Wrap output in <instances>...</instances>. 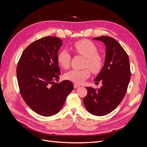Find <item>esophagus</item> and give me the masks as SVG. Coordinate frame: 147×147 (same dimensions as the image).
I'll return each instance as SVG.
<instances>
[{
  "instance_id": "obj_1",
  "label": "esophagus",
  "mask_w": 147,
  "mask_h": 147,
  "mask_svg": "<svg viewBox=\"0 0 147 147\" xmlns=\"http://www.w3.org/2000/svg\"><path fill=\"white\" fill-rule=\"evenodd\" d=\"M79 87H80V85L79 84H74V88H78Z\"/></svg>"
}]
</instances>
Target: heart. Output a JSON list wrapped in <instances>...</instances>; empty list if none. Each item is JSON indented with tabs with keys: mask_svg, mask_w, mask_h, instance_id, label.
I'll list each match as a JSON object with an SVG mask.
<instances>
[{
	"mask_svg": "<svg viewBox=\"0 0 147 147\" xmlns=\"http://www.w3.org/2000/svg\"><path fill=\"white\" fill-rule=\"evenodd\" d=\"M75 54L85 57L82 69H72L65 74L66 79L78 84L82 83L90 76V70L93 74H98L102 69L105 59L98 53V48L93 42L88 40H80L75 42L70 47ZM71 57L66 50L61 51L57 57V60L61 67L67 69L69 67ZM89 68L88 69V68Z\"/></svg>",
	"mask_w": 147,
	"mask_h": 147,
	"instance_id": "b5f03b06",
	"label": "heart"
}]
</instances>
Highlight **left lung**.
Segmentation results:
<instances>
[{
    "mask_svg": "<svg viewBox=\"0 0 147 147\" xmlns=\"http://www.w3.org/2000/svg\"><path fill=\"white\" fill-rule=\"evenodd\" d=\"M106 46L105 63L94 79L102 82L100 88L86 87L87 95L84 98L87 110L96 116L108 114L119 105L125 97L129 80V59L122 46L113 38L107 36L94 37Z\"/></svg>",
    "mask_w": 147,
    "mask_h": 147,
    "instance_id": "1",
    "label": "left lung"
}]
</instances>
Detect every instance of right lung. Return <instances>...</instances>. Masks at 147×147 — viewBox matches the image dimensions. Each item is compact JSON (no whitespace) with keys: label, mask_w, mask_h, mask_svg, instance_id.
I'll use <instances>...</instances> for the list:
<instances>
[{"label":"right lung","mask_w":147,"mask_h":147,"mask_svg":"<svg viewBox=\"0 0 147 147\" xmlns=\"http://www.w3.org/2000/svg\"><path fill=\"white\" fill-rule=\"evenodd\" d=\"M62 41L45 36L33 42L23 51L18 63L16 75L24 101L42 116L56 114L74 89L68 80L59 82L60 70L57 60Z\"/></svg>","instance_id":"add662e5"}]
</instances>
